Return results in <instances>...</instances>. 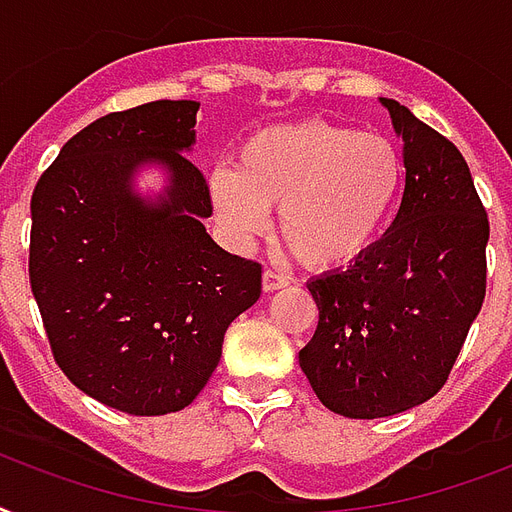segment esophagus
I'll use <instances>...</instances> for the list:
<instances>
[{"mask_svg":"<svg viewBox=\"0 0 512 512\" xmlns=\"http://www.w3.org/2000/svg\"><path fill=\"white\" fill-rule=\"evenodd\" d=\"M288 283H291V280L285 275H280V272H275V269H264V275H261V288H264V291H280V288H285Z\"/></svg>","mask_w":512,"mask_h":512,"instance_id":"34e87169","label":"esophagus"}]
</instances>
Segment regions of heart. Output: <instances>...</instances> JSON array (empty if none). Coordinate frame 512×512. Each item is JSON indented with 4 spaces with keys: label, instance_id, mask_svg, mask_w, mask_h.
Returning a JSON list of instances; mask_svg holds the SVG:
<instances>
[{
    "label": "heart",
    "instance_id": "heart-1",
    "mask_svg": "<svg viewBox=\"0 0 512 512\" xmlns=\"http://www.w3.org/2000/svg\"><path fill=\"white\" fill-rule=\"evenodd\" d=\"M403 186L406 160L390 136L304 120L245 138L237 168L213 170L208 194L240 243L264 235L277 211L280 240L304 267L339 269L379 243Z\"/></svg>",
    "mask_w": 512,
    "mask_h": 512
}]
</instances>
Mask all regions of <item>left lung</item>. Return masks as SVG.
I'll list each match as a JSON object with an SVG mask.
<instances>
[{
  "label": "left lung",
  "instance_id": "1",
  "mask_svg": "<svg viewBox=\"0 0 512 512\" xmlns=\"http://www.w3.org/2000/svg\"><path fill=\"white\" fill-rule=\"evenodd\" d=\"M382 104L403 138L398 216L350 269L307 283L320 320L299 352L320 403L350 419L433 398L486 296L489 216L465 157L406 106Z\"/></svg>",
  "mask_w": 512,
  "mask_h": 512
}]
</instances>
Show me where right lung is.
Here are the masks:
<instances>
[{
    "instance_id": "right-lung-1",
    "label": "right lung",
    "mask_w": 512,
    "mask_h": 512,
    "mask_svg": "<svg viewBox=\"0 0 512 512\" xmlns=\"http://www.w3.org/2000/svg\"><path fill=\"white\" fill-rule=\"evenodd\" d=\"M197 101H152L90 122L31 194L29 280L53 358L74 387L125 414L189 406L229 323L256 304L261 264L213 243L208 181L189 157ZM165 164L157 201L132 192Z\"/></svg>"
}]
</instances>
